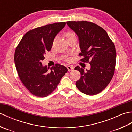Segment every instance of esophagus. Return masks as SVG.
I'll use <instances>...</instances> for the list:
<instances>
[{"label":"esophagus","mask_w":132,"mask_h":132,"mask_svg":"<svg viewBox=\"0 0 132 132\" xmlns=\"http://www.w3.org/2000/svg\"><path fill=\"white\" fill-rule=\"evenodd\" d=\"M67 68H68V70L69 71H72L74 69V67L73 66H68L67 67Z\"/></svg>","instance_id":"esophagus-1"}]
</instances>
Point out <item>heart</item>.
I'll use <instances>...</instances> for the list:
<instances>
[{"label":"heart","mask_w":132,"mask_h":132,"mask_svg":"<svg viewBox=\"0 0 132 132\" xmlns=\"http://www.w3.org/2000/svg\"><path fill=\"white\" fill-rule=\"evenodd\" d=\"M65 36H66V37H67V38H68L69 37H72V36H74L75 35H74V33H72L71 32H66L65 33Z\"/></svg>","instance_id":"obj_1"}]
</instances>
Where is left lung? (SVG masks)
Returning a JSON list of instances; mask_svg holds the SVG:
<instances>
[{
  "mask_svg": "<svg viewBox=\"0 0 132 132\" xmlns=\"http://www.w3.org/2000/svg\"><path fill=\"white\" fill-rule=\"evenodd\" d=\"M67 24L77 35L84 62H88L91 69L76 66L81 77L76 82L79 91L88 95L102 91L112 78L116 66V52L113 42L105 30L91 22L68 21Z\"/></svg>",
  "mask_w": 132,
  "mask_h": 132,
  "instance_id": "8db88e82",
  "label": "left lung"
}]
</instances>
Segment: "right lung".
<instances>
[{"instance_id":"add662e5","label":"right lung","mask_w":132,"mask_h":132,"mask_svg":"<svg viewBox=\"0 0 132 132\" xmlns=\"http://www.w3.org/2000/svg\"><path fill=\"white\" fill-rule=\"evenodd\" d=\"M65 25V22H61L29 30L16 47L14 60L19 77L35 96H48L68 72L66 67L61 64H57L49 69L41 63L45 53L51 49L55 36Z\"/></svg>"}]
</instances>
